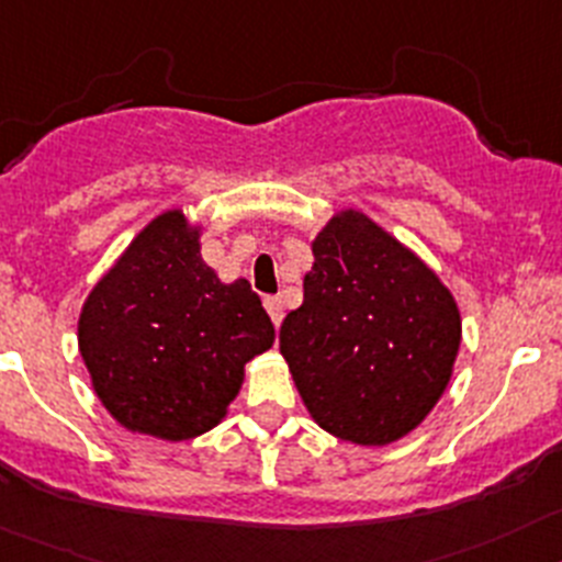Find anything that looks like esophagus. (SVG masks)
Returning <instances> with one entry per match:
<instances>
[{
    "label": "esophagus",
    "instance_id": "esophagus-1",
    "mask_svg": "<svg viewBox=\"0 0 562 562\" xmlns=\"http://www.w3.org/2000/svg\"><path fill=\"white\" fill-rule=\"evenodd\" d=\"M265 308H267V315H270L272 326H281V321H284V306H281V297L270 295L265 297Z\"/></svg>",
    "mask_w": 562,
    "mask_h": 562
}]
</instances>
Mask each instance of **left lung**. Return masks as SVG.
Listing matches in <instances>:
<instances>
[{"label": "left lung", "instance_id": "obj_1", "mask_svg": "<svg viewBox=\"0 0 562 562\" xmlns=\"http://www.w3.org/2000/svg\"><path fill=\"white\" fill-rule=\"evenodd\" d=\"M312 256L303 303L281 323V357L321 429L390 446L449 387L460 306L412 247L359 209L337 211Z\"/></svg>", "mask_w": 562, "mask_h": 562}]
</instances>
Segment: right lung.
<instances>
[{"label":"right lung","instance_id":"add662e5","mask_svg":"<svg viewBox=\"0 0 562 562\" xmlns=\"http://www.w3.org/2000/svg\"><path fill=\"white\" fill-rule=\"evenodd\" d=\"M183 209L144 225L94 284L77 321L91 387L133 435L183 442L228 415L245 364L276 328L245 278L220 281Z\"/></svg>","mask_w":562,"mask_h":562}]
</instances>
